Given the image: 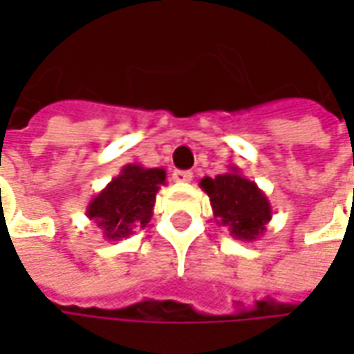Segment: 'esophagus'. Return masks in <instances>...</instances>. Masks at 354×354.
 I'll use <instances>...</instances> for the list:
<instances>
[{
	"label": "esophagus",
	"mask_w": 354,
	"mask_h": 354,
	"mask_svg": "<svg viewBox=\"0 0 354 354\" xmlns=\"http://www.w3.org/2000/svg\"><path fill=\"white\" fill-rule=\"evenodd\" d=\"M193 179V173L191 171H175L173 173V181L175 183H189Z\"/></svg>",
	"instance_id": "1"
}]
</instances>
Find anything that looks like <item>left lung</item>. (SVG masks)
<instances>
[{
	"label": "left lung",
	"mask_w": 354,
	"mask_h": 354,
	"mask_svg": "<svg viewBox=\"0 0 354 354\" xmlns=\"http://www.w3.org/2000/svg\"><path fill=\"white\" fill-rule=\"evenodd\" d=\"M201 189L209 195L212 216L218 226H226L230 236L244 242L258 240L272 221V205L258 185L246 179L238 167L226 173L201 179Z\"/></svg>",
	"instance_id": "obj_1"
}]
</instances>
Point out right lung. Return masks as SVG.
Returning <instances> with one entry per match:
<instances>
[{
  "label": "right lung",
  "instance_id": "right-lung-1",
  "mask_svg": "<svg viewBox=\"0 0 354 354\" xmlns=\"http://www.w3.org/2000/svg\"><path fill=\"white\" fill-rule=\"evenodd\" d=\"M165 177L163 167L149 169L129 163L96 197H92L86 216L102 230L108 242L131 236L151 221L156 195L161 185H165Z\"/></svg>",
  "mask_w": 354,
  "mask_h": 354
}]
</instances>
